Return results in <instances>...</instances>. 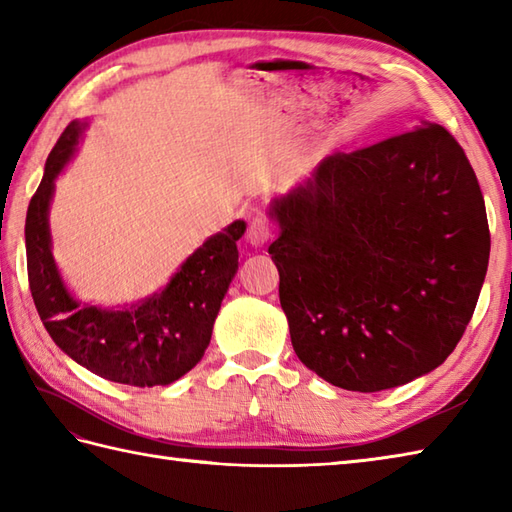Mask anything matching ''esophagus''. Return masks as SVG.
<instances>
[{
    "mask_svg": "<svg viewBox=\"0 0 512 512\" xmlns=\"http://www.w3.org/2000/svg\"><path fill=\"white\" fill-rule=\"evenodd\" d=\"M270 235H273V226H270L268 217L262 215V213H257V215L253 217V222H250V226H248L246 239H248V242L253 244V246H264V244L268 242Z\"/></svg>",
    "mask_w": 512,
    "mask_h": 512,
    "instance_id": "obj_1",
    "label": "esophagus"
}]
</instances>
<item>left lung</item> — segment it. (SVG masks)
<instances>
[{
	"label": "left lung",
	"mask_w": 512,
	"mask_h": 512,
	"mask_svg": "<svg viewBox=\"0 0 512 512\" xmlns=\"http://www.w3.org/2000/svg\"><path fill=\"white\" fill-rule=\"evenodd\" d=\"M268 215L290 341L314 374L369 394L447 361L491 253L480 184L447 129L336 151Z\"/></svg>",
	"instance_id": "8db88e82"
}]
</instances>
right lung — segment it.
<instances>
[{"mask_svg":"<svg viewBox=\"0 0 512 512\" xmlns=\"http://www.w3.org/2000/svg\"><path fill=\"white\" fill-rule=\"evenodd\" d=\"M88 121H72L46 160V171L26 213L28 284L52 341L72 361L112 383L169 385L198 365L228 286L237 273V239L246 222L235 220L184 259L169 284L132 306L81 303L52 257L50 202L54 180L72 160Z\"/></svg>","mask_w":512,"mask_h":512,"instance_id":"1","label":"right lung"}]
</instances>
